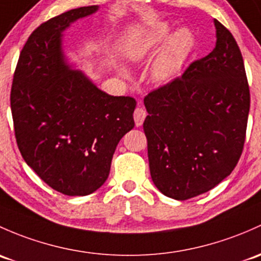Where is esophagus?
Returning <instances> with one entry per match:
<instances>
[{"instance_id": "obj_1", "label": "esophagus", "mask_w": 261, "mask_h": 261, "mask_svg": "<svg viewBox=\"0 0 261 261\" xmlns=\"http://www.w3.org/2000/svg\"><path fill=\"white\" fill-rule=\"evenodd\" d=\"M145 117H146V111L142 108H136L135 111H134V120H135L136 126H141Z\"/></svg>"}]
</instances>
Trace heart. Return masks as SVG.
I'll list each match as a JSON object with an SVG mask.
<instances>
[{"label":"heart","mask_w":261,"mask_h":261,"mask_svg":"<svg viewBox=\"0 0 261 261\" xmlns=\"http://www.w3.org/2000/svg\"><path fill=\"white\" fill-rule=\"evenodd\" d=\"M163 45L164 47L151 66V77L153 81L166 84L182 71L195 47V36L190 29L180 27L172 32L170 22H153L131 43L128 52L134 60L141 61L155 54ZM121 71L127 72L125 68H121Z\"/></svg>","instance_id":"obj_1"}]
</instances>
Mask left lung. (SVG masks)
I'll return each mask as SVG.
<instances>
[{
	"instance_id": "left-lung-1",
	"label": "left lung",
	"mask_w": 261,
	"mask_h": 261,
	"mask_svg": "<svg viewBox=\"0 0 261 261\" xmlns=\"http://www.w3.org/2000/svg\"><path fill=\"white\" fill-rule=\"evenodd\" d=\"M214 24L215 48L144 98L151 179L175 200L206 193L229 176L245 141L250 92L243 56L229 30Z\"/></svg>"
}]
</instances>
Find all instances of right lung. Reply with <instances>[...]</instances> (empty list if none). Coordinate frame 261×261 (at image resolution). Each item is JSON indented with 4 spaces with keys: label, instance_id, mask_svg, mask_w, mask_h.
<instances>
[{
    "label": "right lung",
    "instance_id": "add662e5",
    "mask_svg": "<svg viewBox=\"0 0 261 261\" xmlns=\"http://www.w3.org/2000/svg\"><path fill=\"white\" fill-rule=\"evenodd\" d=\"M96 11L98 6L73 8L38 26L22 48L11 89L22 158L68 196L103 185L117 144L135 126V98L103 92L65 56L64 32Z\"/></svg>",
    "mask_w": 261,
    "mask_h": 261
}]
</instances>
